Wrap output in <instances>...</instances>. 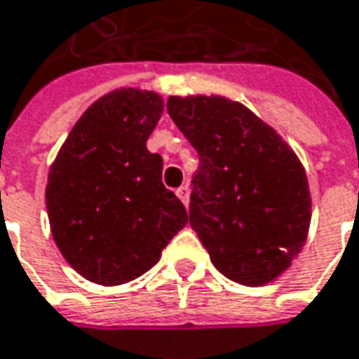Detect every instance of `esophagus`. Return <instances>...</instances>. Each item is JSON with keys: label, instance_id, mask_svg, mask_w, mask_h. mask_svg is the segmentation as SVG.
Wrapping results in <instances>:
<instances>
[{"label": "esophagus", "instance_id": "34e87169", "mask_svg": "<svg viewBox=\"0 0 359 359\" xmlns=\"http://www.w3.org/2000/svg\"><path fill=\"white\" fill-rule=\"evenodd\" d=\"M177 196L182 201V205L187 207V205H189V187H187V184L179 187V189H177Z\"/></svg>", "mask_w": 359, "mask_h": 359}]
</instances>
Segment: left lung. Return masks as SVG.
<instances>
[{"instance_id": "1", "label": "left lung", "mask_w": 359, "mask_h": 359, "mask_svg": "<svg viewBox=\"0 0 359 359\" xmlns=\"http://www.w3.org/2000/svg\"><path fill=\"white\" fill-rule=\"evenodd\" d=\"M166 110L198 152L189 223L235 283L273 281L302 251L311 196L299 158L243 104L170 96Z\"/></svg>"}]
</instances>
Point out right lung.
I'll use <instances>...</instances> for the list:
<instances>
[{"mask_svg": "<svg viewBox=\"0 0 359 359\" xmlns=\"http://www.w3.org/2000/svg\"><path fill=\"white\" fill-rule=\"evenodd\" d=\"M163 108L158 94L136 88L102 96L76 122L50 168L52 237L88 281L120 285L140 277L189 221L184 205L163 184V156L147 149Z\"/></svg>", "mask_w": 359, "mask_h": 359, "instance_id": "1", "label": "right lung"}]
</instances>
